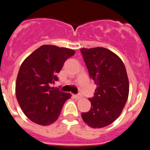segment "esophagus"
Segmentation results:
<instances>
[{"label":"esophagus","instance_id":"obj_1","mask_svg":"<svg viewBox=\"0 0 150 150\" xmlns=\"http://www.w3.org/2000/svg\"><path fill=\"white\" fill-rule=\"evenodd\" d=\"M73 96H74V98H76V99H79L81 98V95H74Z\"/></svg>","mask_w":150,"mask_h":150}]
</instances>
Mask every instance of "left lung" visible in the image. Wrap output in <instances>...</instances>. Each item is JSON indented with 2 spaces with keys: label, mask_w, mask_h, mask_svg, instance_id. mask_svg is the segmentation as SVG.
<instances>
[{
  "label": "left lung",
  "mask_w": 150,
  "mask_h": 150,
  "mask_svg": "<svg viewBox=\"0 0 150 150\" xmlns=\"http://www.w3.org/2000/svg\"><path fill=\"white\" fill-rule=\"evenodd\" d=\"M88 74L97 88L90 98L91 109L82 112L83 121L91 128L112 123L121 114L128 97L129 83L122 61L103 47L80 50Z\"/></svg>",
  "instance_id": "left-lung-1"
}]
</instances>
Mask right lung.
<instances>
[{
	"label": "right lung",
	"mask_w": 150,
	"mask_h": 150,
	"mask_svg": "<svg viewBox=\"0 0 150 150\" xmlns=\"http://www.w3.org/2000/svg\"><path fill=\"white\" fill-rule=\"evenodd\" d=\"M75 51L43 45L22 62L16 83V98L25 116L34 122L49 125L55 122L71 94L52 88L57 74Z\"/></svg>",
	"instance_id": "right-lung-1"
}]
</instances>
